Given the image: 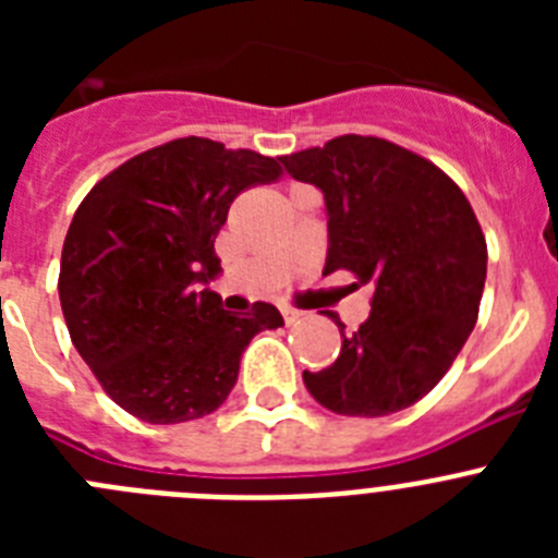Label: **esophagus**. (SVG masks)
Instances as JSON below:
<instances>
[{
    "label": "esophagus",
    "mask_w": 558,
    "mask_h": 558,
    "mask_svg": "<svg viewBox=\"0 0 558 558\" xmlns=\"http://www.w3.org/2000/svg\"><path fill=\"white\" fill-rule=\"evenodd\" d=\"M282 318H284V324H295V322H302V313H299V310H282Z\"/></svg>",
    "instance_id": "1"
}]
</instances>
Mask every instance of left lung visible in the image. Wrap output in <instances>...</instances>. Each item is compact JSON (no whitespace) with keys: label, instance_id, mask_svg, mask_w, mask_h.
Here are the masks:
<instances>
[{"label":"left lung","instance_id":"8db88e82","mask_svg":"<svg viewBox=\"0 0 558 558\" xmlns=\"http://www.w3.org/2000/svg\"><path fill=\"white\" fill-rule=\"evenodd\" d=\"M295 181L324 192V274L372 288V313L340 329V354L304 386L343 416H386L430 393L450 372L481 310L486 236L461 186L425 156L379 136H335L282 156Z\"/></svg>","mask_w":558,"mask_h":558}]
</instances>
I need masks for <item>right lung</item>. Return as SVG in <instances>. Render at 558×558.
Segmentation results:
<instances>
[{
	"mask_svg": "<svg viewBox=\"0 0 558 558\" xmlns=\"http://www.w3.org/2000/svg\"><path fill=\"white\" fill-rule=\"evenodd\" d=\"M282 179L276 159L184 136L111 170L77 206L58 295L69 338L102 391L131 416L175 425L218 411L274 304L245 315L201 290L220 270L215 236L240 192Z\"/></svg>",
	"mask_w": 558,
	"mask_h": 558,
	"instance_id": "add662e5",
	"label": "right lung"
}]
</instances>
